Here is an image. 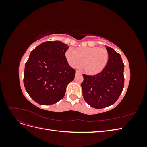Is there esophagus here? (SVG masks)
I'll return each mask as SVG.
<instances>
[{"mask_svg":"<svg viewBox=\"0 0 147 147\" xmlns=\"http://www.w3.org/2000/svg\"><path fill=\"white\" fill-rule=\"evenodd\" d=\"M75 74H76V75H80V74H81V73L78 70H76V72H75Z\"/></svg>","mask_w":147,"mask_h":147,"instance_id":"34e87169","label":"esophagus"}]
</instances>
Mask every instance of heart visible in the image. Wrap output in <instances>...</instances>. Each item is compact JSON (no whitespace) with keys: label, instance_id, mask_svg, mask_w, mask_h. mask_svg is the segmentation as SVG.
<instances>
[{"label":"heart","instance_id":"b5f03b06","mask_svg":"<svg viewBox=\"0 0 147 147\" xmlns=\"http://www.w3.org/2000/svg\"><path fill=\"white\" fill-rule=\"evenodd\" d=\"M65 55L70 66L77 67L83 63L86 73L91 75L102 72L109 61V51L97 47L79 48L76 51L69 48Z\"/></svg>","mask_w":147,"mask_h":147}]
</instances>
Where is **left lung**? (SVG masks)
I'll use <instances>...</instances> for the list:
<instances>
[{
  "instance_id": "8db88e82",
  "label": "left lung",
  "mask_w": 147,
  "mask_h": 147,
  "mask_svg": "<svg viewBox=\"0 0 147 147\" xmlns=\"http://www.w3.org/2000/svg\"><path fill=\"white\" fill-rule=\"evenodd\" d=\"M106 48L109 61L105 69L94 75H83L84 100L95 109H103L115 103L124 88V65L121 57L113 48Z\"/></svg>"
}]
</instances>
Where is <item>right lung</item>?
<instances>
[{"instance_id": "1", "label": "right lung", "mask_w": 147, "mask_h": 147, "mask_svg": "<svg viewBox=\"0 0 147 147\" xmlns=\"http://www.w3.org/2000/svg\"><path fill=\"white\" fill-rule=\"evenodd\" d=\"M68 45L59 41L41 43L31 51L25 64L24 85L28 94L40 105L54 104L63 98L75 70L65 56Z\"/></svg>"}]
</instances>
